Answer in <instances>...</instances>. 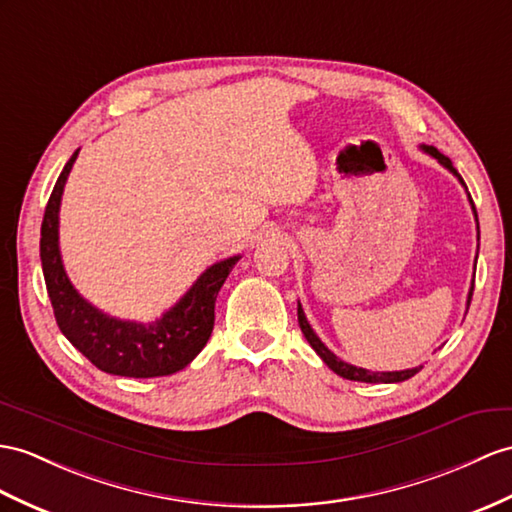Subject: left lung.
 <instances>
[{
    "label": "left lung",
    "instance_id": "left-lung-1",
    "mask_svg": "<svg viewBox=\"0 0 512 512\" xmlns=\"http://www.w3.org/2000/svg\"><path fill=\"white\" fill-rule=\"evenodd\" d=\"M421 149H423V152H426V154H430L432 158L439 160L445 169H450V171L454 173V176L460 180V184L465 186L463 178H460V173L454 169L450 158L443 156V154L439 152V149L432 147V145H421ZM465 189H467V186H465ZM469 202H471V208H473V215H476V206H473L471 195H469ZM476 221H478V215H476ZM478 241H480V230H478ZM471 295H473V284H471V289H469L467 308H469V304H471ZM297 321H299V328H302V332H304V336H306V341H308L310 347H313V350L321 356L323 363H326V365L336 373V376H341V378H345V380H356V382H384V384H389V382H404V380H408V378H413L415 373L421 369V367H413V369H404V371H369V369H363V367H354V365H350V363H343V360H341L339 356H334V354L328 350V347L321 343V339L315 334V330L310 328V323H308V319H306V315H304L302 304H297Z\"/></svg>",
    "mask_w": 512,
    "mask_h": 512
}]
</instances>
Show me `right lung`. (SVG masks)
Listing matches in <instances>:
<instances>
[{"mask_svg": "<svg viewBox=\"0 0 512 512\" xmlns=\"http://www.w3.org/2000/svg\"><path fill=\"white\" fill-rule=\"evenodd\" d=\"M80 152V149H78ZM69 162L56 180L45 206L41 226V263L49 299L60 332L91 363L112 376L158 378L184 369L204 350L215 326V299L241 256H230L208 267L186 291L176 306L152 323L123 321L104 315L102 310L73 289L60 258L58 213L65 182L73 162Z\"/></svg>", "mask_w": 512, "mask_h": 512, "instance_id": "add662e5", "label": "right lung"}]
</instances>
